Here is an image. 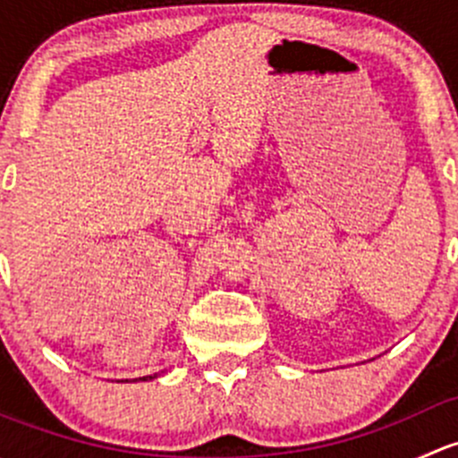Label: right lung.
<instances>
[{"mask_svg":"<svg viewBox=\"0 0 458 458\" xmlns=\"http://www.w3.org/2000/svg\"><path fill=\"white\" fill-rule=\"evenodd\" d=\"M146 378H148V377H143V381H146ZM150 378H152V377H150Z\"/></svg>","mask_w":458,"mask_h":458,"instance_id":"1","label":"right lung"}]
</instances>
